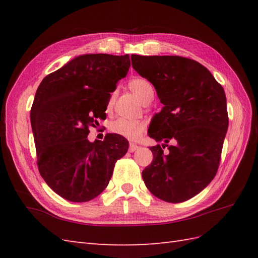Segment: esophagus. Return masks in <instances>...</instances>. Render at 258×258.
<instances>
[{
    "label": "esophagus",
    "instance_id": "1",
    "mask_svg": "<svg viewBox=\"0 0 258 258\" xmlns=\"http://www.w3.org/2000/svg\"><path fill=\"white\" fill-rule=\"evenodd\" d=\"M139 145H136V144H134V143H131L130 144V147H128V151L131 152V153H133V152H135L136 150L139 149Z\"/></svg>",
    "mask_w": 258,
    "mask_h": 258
}]
</instances>
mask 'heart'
Returning <instances> with one entry per match:
<instances>
[{
  "label": "heart",
  "instance_id": "heart-1",
  "mask_svg": "<svg viewBox=\"0 0 258 258\" xmlns=\"http://www.w3.org/2000/svg\"><path fill=\"white\" fill-rule=\"evenodd\" d=\"M128 87L142 103L152 101L155 94L154 86H153V84L149 80H146L144 78L132 79L128 82ZM114 98L115 93H112L107 102L108 108L112 107ZM109 131L114 134L122 136L124 139H127L130 141H136L144 133L145 125L141 122H136V120L118 118L111 123V125H109Z\"/></svg>",
  "mask_w": 258,
  "mask_h": 258
}]
</instances>
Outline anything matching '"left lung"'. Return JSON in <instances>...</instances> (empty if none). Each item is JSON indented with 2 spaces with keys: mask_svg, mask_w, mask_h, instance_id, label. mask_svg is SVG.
Wrapping results in <instances>:
<instances>
[{
  "mask_svg": "<svg viewBox=\"0 0 258 258\" xmlns=\"http://www.w3.org/2000/svg\"><path fill=\"white\" fill-rule=\"evenodd\" d=\"M132 67L154 85L164 105L153 117L149 136L169 146H152L153 161L142 172L151 193L182 203L204 189L220 166L228 128L223 86L199 62L187 57L132 55Z\"/></svg>",
  "mask_w": 258,
  "mask_h": 258,
  "instance_id": "8db88e82",
  "label": "left lung"
}]
</instances>
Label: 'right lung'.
<instances>
[{
    "instance_id": "obj_1",
    "label": "right lung",
    "mask_w": 258,
    "mask_h": 258,
    "mask_svg": "<svg viewBox=\"0 0 258 258\" xmlns=\"http://www.w3.org/2000/svg\"><path fill=\"white\" fill-rule=\"evenodd\" d=\"M130 67L128 54H85L45 76L37 87L31 108L37 167L65 200L82 203L100 195L115 163L128 150L127 140L117 134L93 143L87 135L97 119H105L111 93Z\"/></svg>"
}]
</instances>
